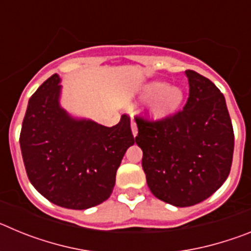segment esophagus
I'll list each match as a JSON object with an SVG mask.
<instances>
[{"label": "esophagus", "mask_w": 251, "mask_h": 251, "mask_svg": "<svg viewBox=\"0 0 251 251\" xmlns=\"http://www.w3.org/2000/svg\"><path fill=\"white\" fill-rule=\"evenodd\" d=\"M130 128H132L133 136L136 137V136H137V133H138V130H137V124H136V122H134V121L130 122Z\"/></svg>", "instance_id": "esophagus-1"}]
</instances>
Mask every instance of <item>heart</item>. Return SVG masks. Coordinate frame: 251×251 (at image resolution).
<instances>
[{
	"label": "heart",
	"instance_id": "b5f03b06",
	"mask_svg": "<svg viewBox=\"0 0 251 251\" xmlns=\"http://www.w3.org/2000/svg\"><path fill=\"white\" fill-rule=\"evenodd\" d=\"M142 100H152L150 114L153 119H163L171 115L182 101V92L165 81H152L143 86Z\"/></svg>",
	"mask_w": 251,
	"mask_h": 251
}]
</instances>
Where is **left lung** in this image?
Wrapping results in <instances>:
<instances>
[{"mask_svg":"<svg viewBox=\"0 0 251 251\" xmlns=\"http://www.w3.org/2000/svg\"><path fill=\"white\" fill-rule=\"evenodd\" d=\"M190 93L186 105L159 121L136 117V143L142 167L157 199L187 207L202 202L230 174L234 130L225 97L194 70H186Z\"/></svg>","mask_w":251,"mask_h":251,"instance_id":"left-lung-1","label":"left lung"}]
</instances>
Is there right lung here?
I'll return each mask as SVG.
<instances>
[{
    "label": "right lung",
    "instance_id": "right-lung-1",
    "mask_svg": "<svg viewBox=\"0 0 251 251\" xmlns=\"http://www.w3.org/2000/svg\"><path fill=\"white\" fill-rule=\"evenodd\" d=\"M59 83L54 74L28 100L20 134L22 159L30 182L50 202L85 210L109 199L134 137L127 114L113 127L73 118L60 106Z\"/></svg>",
    "mask_w": 251,
    "mask_h": 251
}]
</instances>
